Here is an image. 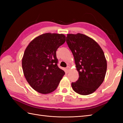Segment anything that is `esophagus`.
Returning <instances> with one entry per match:
<instances>
[{
    "label": "esophagus",
    "instance_id": "1",
    "mask_svg": "<svg viewBox=\"0 0 123 123\" xmlns=\"http://www.w3.org/2000/svg\"><path fill=\"white\" fill-rule=\"evenodd\" d=\"M70 70H71V68L69 67H67V71L68 72H69L70 71Z\"/></svg>",
    "mask_w": 123,
    "mask_h": 123
}]
</instances>
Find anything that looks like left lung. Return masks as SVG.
Instances as JSON below:
<instances>
[{
  "label": "left lung",
  "mask_w": 123,
  "mask_h": 123,
  "mask_svg": "<svg viewBox=\"0 0 123 123\" xmlns=\"http://www.w3.org/2000/svg\"><path fill=\"white\" fill-rule=\"evenodd\" d=\"M66 39L79 73V79L71 83L73 90L81 95L92 93L105 79L107 65L103 50L95 40L83 34H68Z\"/></svg>",
  "instance_id": "1"
}]
</instances>
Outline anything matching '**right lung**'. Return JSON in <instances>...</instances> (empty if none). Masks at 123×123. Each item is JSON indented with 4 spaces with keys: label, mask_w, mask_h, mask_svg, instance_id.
<instances>
[{
    "label": "right lung",
    "mask_w": 123,
    "mask_h": 123,
    "mask_svg": "<svg viewBox=\"0 0 123 123\" xmlns=\"http://www.w3.org/2000/svg\"><path fill=\"white\" fill-rule=\"evenodd\" d=\"M66 42L62 34L45 33L31 42L22 58V68L27 82L42 94L57 88L65 72L57 67L56 51Z\"/></svg>",
    "instance_id": "right-lung-1"
}]
</instances>
